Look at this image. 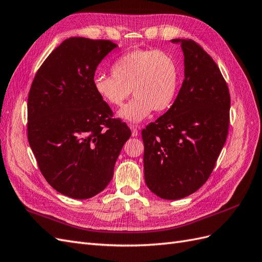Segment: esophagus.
Returning <instances> with one entry per match:
<instances>
[{
  "label": "esophagus",
  "mask_w": 262,
  "mask_h": 262,
  "mask_svg": "<svg viewBox=\"0 0 262 262\" xmlns=\"http://www.w3.org/2000/svg\"><path fill=\"white\" fill-rule=\"evenodd\" d=\"M129 128H130V130H132V136H133V137H136V136L138 135V129H137V127H136V126H134V125H130V126H129Z\"/></svg>",
  "instance_id": "1"
}]
</instances>
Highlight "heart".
<instances>
[{"label": "heart", "mask_w": 262, "mask_h": 262, "mask_svg": "<svg viewBox=\"0 0 262 262\" xmlns=\"http://www.w3.org/2000/svg\"><path fill=\"white\" fill-rule=\"evenodd\" d=\"M112 76L96 74L93 88L111 106H122L118 117L139 123L155 110L161 112L172 104L179 85V69L172 56L155 49H134L118 57L111 68Z\"/></svg>", "instance_id": "obj_1"}]
</instances>
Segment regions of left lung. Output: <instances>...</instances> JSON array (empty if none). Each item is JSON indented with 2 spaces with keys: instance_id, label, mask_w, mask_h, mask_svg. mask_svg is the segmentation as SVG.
I'll return each mask as SVG.
<instances>
[{
  "instance_id": "1",
  "label": "left lung",
  "mask_w": 262,
  "mask_h": 262,
  "mask_svg": "<svg viewBox=\"0 0 262 262\" xmlns=\"http://www.w3.org/2000/svg\"><path fill=\"white\" fill-rule=\"evenodd\" d=\"M180 43L184 80L166 113L141 132L147 186L157 196L179 200L211 176L225 144L230 96L217 64L196 42Z\"/></svg>"
}]
</instances>
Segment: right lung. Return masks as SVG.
Segmentation results:
<instances>
[{"label": "right lung", "instance_id": "1", "mask_svg": "<svg viewBox=\"0 0 262 262\" xmlns=\"http://www.w3.org/2000/svg\"><path fill=\"white\" fill-rule=\"evenodd\" d=\"M118 46L71 37L36 73L27 102L28 141L47 182L77 200L102 192L132 135L93 88L100 62Z\"/></svg>", "mask_w": 262, "mask_h": 262}]
</instances>
